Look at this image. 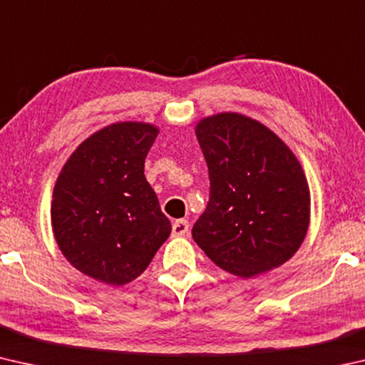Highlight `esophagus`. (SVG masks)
<instances>
[{"mask_svg": "<svg viewBox=\"0 0 365 365\" xmlns=\"http://www.w3.org/2000/svg\"><path fill=\"white\" fill-rule=\"evenodd\" d=\"M188 227V220H175L174 224H172V235H174V237H183V235H187Z\"/></svg>", "mask_w": 365, "mask_h": 365, "instance_id": "esophagus-1", "label": "esophagus"}]
</instances>
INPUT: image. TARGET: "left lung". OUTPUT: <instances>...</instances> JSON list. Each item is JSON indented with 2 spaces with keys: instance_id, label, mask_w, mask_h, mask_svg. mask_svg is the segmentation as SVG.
Wrapping results in <instances>:
<instances>
[{
  "instance_id": "obj_1",
  "label": "left lung",
  "mask_w": 365,
  "mask_h": 365,
  "mask_svg": "<svg viewBox=\"0 0 365 365\" xmlns=\"http://www.w3.org/2000/svg\"><path fill=\"white\" fill-rule=\"evenodd\" d=\"M211 196L193 240L211 261L242 279L294 256L311 220V193L298 158L252 117L219 113L197 120Z\"/></svg>"
}]
</instances>
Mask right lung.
I'll return each instance as SVG.
<instances>
[{
  "label": "right lung",
  "mask_w": 365,
  "mask_h": 365,
  "mask_svg": "<svg viewBox=\"0 0 365 365\" xmlns=\"http://www.w3.org/2000/svg\"><path fill=\"white\" fill-rule=\"evenodd\" d=\"M158 133L137 120L103 127L77 146L54 185L51 227L59 250L98 282L122 287L137 279L172 232L145 177Z\"/></svg>",
  "instance_id": "right-lung-1"
}]
</instances>
